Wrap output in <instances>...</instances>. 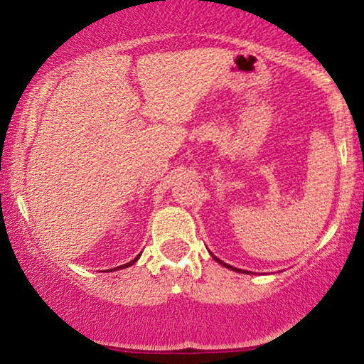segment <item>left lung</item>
Masks as SVG:
<instances>
[{"mask_svg":"<svg viewBox=\"0 0 364 364\" xmlns=\"http://www.w3.org/2000/svg\"><path fill=\"white\" fill-rule=\"evenodd\" d=\"M213 260H215V262H218V263H222V265H223V267L230 268V270H235V272H242V270H238V268H235V267H230V265H227V263H223L222 260H218V258H217V257H213ZM243 273H248V272H243Z\"/></svg>","mask_w":364,"mask_h":364,"instance_id":"left-lung-1","label":"left lung"}]
</instances>
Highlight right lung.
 Here are the masks:
<instances>
[{
  "label": "right lung",
  "instance_id": "obj_1",
  "mask_svg": "<svg viewBox=\"0 0 364 364\" xmlns=\"http://www.w3.org/2000/svg\"><path fill=\"white\" fill-rule=\"evenodd\" d=\"M139 257H141V255H137L136 258H134V260H131L129 263H126V265H121V267H117V268H112V270H119V268H126V267H131V265H134V263H136V262L139 260ZM112 270H109V272H112Z\"/></svg>",
  "mask_w": 364,
  "mask_h": 364
}]
</instances>
